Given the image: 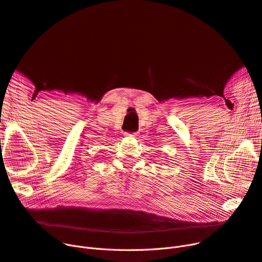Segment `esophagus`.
Here are the masks:
<instances>
[{
  "mask_svg": "<svg viewBox=\"0 0 262 262\" xmlns=\"http://www.w3.org/2000/svg\"><path fill=\"white\" fill-rule=\"evenodd\" d=\"M125 136H127V137H137V136H138V133H125Z\"/></svg>",
  "mask_w": 262,
  "mask_h": 262,
  "instance_id": "esophagus-1",
  "label": "esophagus"
}]
</instances>
